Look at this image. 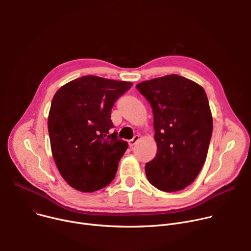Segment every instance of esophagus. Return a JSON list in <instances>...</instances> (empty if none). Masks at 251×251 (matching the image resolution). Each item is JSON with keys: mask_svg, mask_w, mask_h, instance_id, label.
<instances>
[{"mask_svg": "<svg viewBox=\"0 0 251 251\" xmlns=\"http://www.w3.org/2000/svg\"><path fill=\"white\" fill-rule=\"evenodd\" d=\"M139 139H140V136L139 135H136V136H134V138L133 139H131V140H129V146L132 148L134 145H136L137 144V142L139 141Z\"/></svg>", "mask_w": 251, "mask_h": 251, "instance_id": "34e87169", "label": "esophagus"}]
</instances>
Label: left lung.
I'll list each match as a JSON object with an SVG mask.
<instances>
[{
	"label": "left lung",
	"mask_w": 251,
	"mask_h": 251,
	"mask_svg": "<svg viewBox=\"0 0 251 251\" xmlns=\"http://www.w3.org/2000/svg\"><path fill=\"white\" fill-rule=\"evenodd\" d=\"M136 88L152 106L156 157L145 166L148 181L164 192L191 185L206 159L212 133L207 96L198 83L171 75Z\"/></svg>",
	"instance_id": "left-lung-1"
}]
</instances>
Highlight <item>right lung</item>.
<instances>
[{"label": "right lung", "instance_id": "obj_1", "mask_svg": "<svg viewBox=\"0 0 251 251\" xmlns=\"http://www.w3.org/2000/svg\"><path fill=\"white\" fill-rule=\"evenodd\" d=\"M131 82L86 75L61 86L49 114L50 147L56 167L74 189L92 193L109 185L127 142L111 133V109Z\"/></svg>", "mask_w": 251, "mask_h": 251}]
</instances>
